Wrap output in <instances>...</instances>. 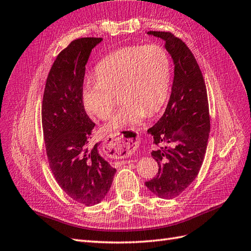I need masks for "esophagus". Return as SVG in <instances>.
Instances as JSON below:
<instances>
[{
	"label": "esophagus",
	"instance_id": "1",
	"mask_svg": "<svg viewBox=\"0 0 251 251\" xmlns=\"http://www.w3.org/2000/svg\"><path fill=\"white\" fill-rule=\"evenodd\" d=\"M138 146V136L136 133H127L126 135L113 134L105 139L103 150L112 157L123 158L136 151Z\"/></svg>",
	"mask_w": 251,
	"mask_h": 251
}]
</instances>
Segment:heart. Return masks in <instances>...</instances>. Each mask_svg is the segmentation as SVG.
<instances>
[{"mask_svg":"<svg viewBox=\"0 0 251 251\" xmlns=\"http://www.w3.org/2000/svg\"><path fill=\"white\" fill-rule=\"evenodd\" d=\"M96 78H89L81 96L92 116L106 119L118 94L120 105L103 126L105 133H134L147 116L166 103L171 66L167 51L156 44L130 45L115 50L96 65Z\"/></svg>","mask_w":251,"mask_h":251,"instance_id":"b5f03b06","label":"heart"}]
</instances>
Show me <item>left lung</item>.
I'll return each mask as SVG.
<instances>
[{
  "label": "left lung",
  "instance_id": "obj_1",
  "mask_svg": "<svg viewBox=\"0 0 251 251\" xmlns=\"http://www.w3.org/2000/svg\"><path fill=\"white\" fill-rule=\"evenodd\" d=\"M147 33L165 41L174 78L164 115L148 130L154 144L167 146L151 152L159 169L146 186L160 199H173L195 179L205 157L210 132L207 90L193 53L180 39L166 31Z\"/></svg>",
  "mask_w": 251,
  "mask_h": 251
}]
</instances>
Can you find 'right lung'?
<instances>
[{"mask_svg":"<svg viewBox=\"0 0 251 251\" xmlns=\"http://www.w3.org/2000/svg\"><path fill=\"white\" fill-rule=\"evenodd\" d=\"M102 38L74 40L61 51L46 80L42 126L50 167L61 189L85 206L102 201L112 186L116 169L90 146L95 124L87 116L82 92L85 65Z\"/></svg>","mask_w":251,"mask_h":251,"instance_id":"add662e5","label":"right lung"}]
</instances>
